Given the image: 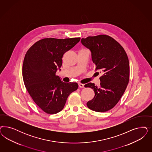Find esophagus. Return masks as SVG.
Here are the masks:
<instances>
[{"label": "esophagus", "instance_id": "1", "mask_svg": "<svg viewBox=\"0 0 152 152\" xmlns=\"http://www.w3.org/2000/svg\"><path fill=\"white\" fill-rule=\"evenodd\" d=\"M78 86L80 88H84V84H83L78 83Z\"/></svg>", "mask_w": 152, "mask_h": 152}]
</instances>
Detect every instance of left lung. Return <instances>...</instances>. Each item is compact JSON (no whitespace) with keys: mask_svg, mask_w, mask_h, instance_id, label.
Returning a JSON list of instances; mask_svg holds the SVG:
<instances>
[{"mask_svg":"<svg viewBox=\"0 0 152 152\" xmlns=\"http://www.w3.org/2000/svg\"><path fill=\"white\" fill-rule=\"evenodd\" d=\"M81 43L90 50L95 71L103 74L99 87L92 83L85 84L95 93L87 105L96 112L107 111L118 103L127 87L130 75L127 54L121 45L107 35L89 36L82 39Z\"/></svg>","mask_w":152,"mask_h":152,"instance_id":"obj_1","label":"left lung"}]
</instances>
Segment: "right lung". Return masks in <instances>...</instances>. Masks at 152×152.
I'll return each instance as SVG.
<instances>
[{"label":"right lung","mask_w":152,"mask_h":152,"mask_svg":"<svg viewBox=\"0 0 152 152\" xmlns=\"http://www.w3.org/2000/svg\"><path fill=\"white\" fill-rule=\"evenodd\" d=\"M80 39H40L25 55L22 67L25 87L35 103L47 113L61 111L69 94L78 88L77 83L63 82L56 73L61 70L63 55Z\"/></svg>","instance_id":"obj_1"}]
</instances>
